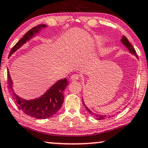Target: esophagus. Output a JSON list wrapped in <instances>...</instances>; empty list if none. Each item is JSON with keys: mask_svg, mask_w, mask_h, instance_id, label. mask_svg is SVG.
Segmentation results:
<instances>
[{"mask_svg": "<svg viewBox=\"0 0 148 148\" xmlns=\"http://www.w3.org/2000/svg\"><path fill=\"white\" fill-rule=\"evenodd\" d=\"M71 79H72V80H74V81H76V80L79 79V76L76 74H73V75L71 76Z\"/></svg>", "mask_w": 148, "mask_h": 148, "instance_id": "34e87169", "label": "esophagus"}]
</instances>
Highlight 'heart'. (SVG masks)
Returning <instances> with one entry per match:
<instances>
[{"label":"heart","mask_w":148,"mask_h":148,"mask_svg":"<svg viewBox=\"0 0 148 148\" xmlns=\"http://www.w3.org/2000/svg\"><path fill=\"white\" fill-rule=\"evenodd\" d=\"M95 40H96V44H102L104 43V40L102 38V37H99V36H97L96 37V39H95Z\"/></svg>","instance_id":"heart-1"}]
</instances>
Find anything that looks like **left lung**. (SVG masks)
Segmentation results:
<instances>
[{"mask_svg": "<svg viewBox=\"0 0 148 148\" xmlns=\"http://www.w3.org/2000/svg\"><path fill=\"white\" fill-rule=\"evenodd\" d=\"M121 43H122L123 44H124V46H126L127 49L128 50V51L130 52L131 54H132V55L135 56V57L138 59V57H137V55H136V53L135 50H134V48L133 47H132V44H130V42H129V41L128 40V39H127L126 37H125V36H122V38L121 39ZM83 105H85L86 109H87V111L88 112H89V114H91V115H92L93 117H94L95 119H98V120H101V119H103L105 118V117H107V115H100V114L95 113H93V112L91 111V110L89 109V108H88L87 106L85 105V102H84L83 98ZM108 117H112L111 115H108Z\"/></svg>", "mask_w": 148, "mask_h": 148, "instance_id": "1", "label": "left lung"}]
</instances>
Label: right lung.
I'll use <instances>...</instances> for the list:
<instances>
[{
	"instance_id": "right-lung-1",
	"label": "right lung",
	"mask_w": 148,
	"mask_h": 148,
	"mask_svg": "<svg viewBox=\"0 0 148 148\" xmlns=\"http://www.w3.org/2000/svg\"><path fill=\"white\" fill-rule=\"evenodd\" d=\"M47 27L46 24H39L33 27L24 35L21 40L15 45L11 50L9 57L14 54L17 50L23 46L33 37L41 32V31ZM7 78H8V88L12 93L18 108L24 113L31 117L36 119H47L57 113L60 109L63 103L64 96L63 91L68 84L67 78L60 79L52 85L42 96L32 100H26L18 96L13 89V81L7 68Z\"/></svg>"
}]
</instances>
